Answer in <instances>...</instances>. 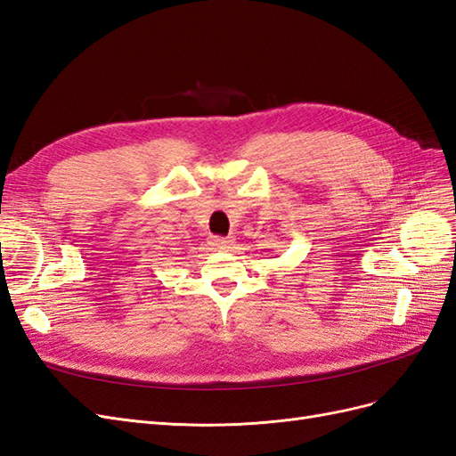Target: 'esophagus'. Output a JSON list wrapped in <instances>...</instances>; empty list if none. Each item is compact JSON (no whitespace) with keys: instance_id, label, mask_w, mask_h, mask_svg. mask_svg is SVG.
<instances>
[{"instance_id":"34e87169","label":"esophagus","mask_w":456,"mask_h":456,"mask_svg":"<svg viewBox=\"0 0 456 456\" xmlns=\"http://www.w3.org/2000/svg\"><path fill=\"white\" fill-rule=\"evenodd\" d=\"M211 243H213L215 249H218V251H230L232 247H233V240H230V238H218V236H215L211 240Z\"/></svg>"}]
</instances>
